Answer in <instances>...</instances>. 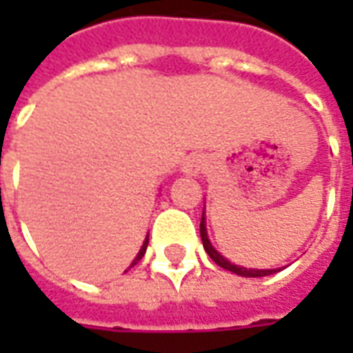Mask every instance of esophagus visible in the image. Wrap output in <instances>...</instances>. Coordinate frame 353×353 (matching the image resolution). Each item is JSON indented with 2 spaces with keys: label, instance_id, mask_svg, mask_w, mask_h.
<instances>
[{
  "label": "esophagus",
  "instance_id": "esophagus-1",
  "mask_svg": "<svg viewBox=\"0 0 353 353\" xmlns=\"http://www.w3.org/2000/svg\"><path fill=\"white\" fill-rule=\"evenodd\" d=\"M206 166H208V161L204 154H189V157L183 161L181 170H183L187 176H199L200 172L206 168Z\"/></svg>",
  "mask_w": 353,
  "mask_h": 353
}]
</instances>
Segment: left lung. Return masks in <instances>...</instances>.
<instances>
[{
    "label": "left lung",
    "mask_w": 353,
    "mask_h": 353,
    "mask_svg": "<svg viewBox=\"0 0 353 353\" xmlns=\"http://www.w3.org/2000/svg\"><path fill=\"white\" fill-rule=\"evenodd\" d=\"M200 238H202V244H204V250L206 253L212 257L215 265H219L221 268H227L230 272L238 274V276H245V278H261V276H270V274L278 272V270H255V268H244V266H238V265H232L229 261L225 259L223 255L215 252L214 245L210 244V240H208V234H206V221H204V214H202V221H200Z\"/></svg>",
    "instance_id": "1"
}]
</instances>
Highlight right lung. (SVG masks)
<instances>
[{
	"label": "right lung",
	"instance_id": "right-lung-1",
	"mask_svg": "<svg viewBox=\"0 0 353 353\" xmlns=\"http://www.w3.org/2000/svg\"><path fill=\"white\" fill-rule=\"evenodd\" d=\"M147 244H149V236H147V238H145V242H143V245H141V250H139V253H138V255H136V259L132 261V265H130V266H134V265H138L139 261H141V257H143V255H145Z\"/></svg>",
	"mask_w": 353,
	"mask_h": 353
}]
</instances>
